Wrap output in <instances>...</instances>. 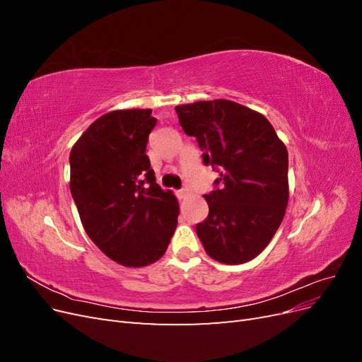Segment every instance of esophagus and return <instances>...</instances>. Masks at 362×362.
<instances>
[{
  "instance_id": "obj_1",
  "label": "esophagus",
  "mask_w": 362,
  "mask_h": 362,
  "mask_svg": "<svg viewBox=\"0 0 362 362\" xmlns=\"http://www.w3.org/2000/svg\"><path fill=\"white\" fill-rule=\"evenodd\" d=\"M177 196H178L180 199H185V198H187V196H189V190H187V189L178 190V192H177Z\"/></svg>"
}]
</instances>
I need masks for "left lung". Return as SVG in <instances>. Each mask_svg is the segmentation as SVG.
Masks as SVG:
<instances>
[{
    "label": "left lung",
    "mask_w": 362,
    "mask_h": 362,
    "mask_svg": "<svg viewBox=\"0 0 362 362\" xmlns=\"http://www.w3.org/2000/svg\"><path fill=\"white\" fill-rule=\"evenodd\" d=\"M205 164L221 172V189L204 198L208 217L196 234L213 259L243 264L270 243L288 205V152L261 113L228 100L175 107Z\"/></svg>",
    "instance_id": "left-lung-1"
}]
</instances>
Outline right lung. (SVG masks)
<instances>
[{
  "instance_id": "obj_1",
  "label": "right lung",
  "mask_w": 362,
  "mask_h": 362,
  "mask_svg": "<svg viewBox=\"0 0 362 362\" xmlns=\"http://www.w3.org/2000/svg\"><path fill=\"white\" fill-rule=\"evenodd\" d=\"M151 108L98 117L72 146L69 187L84 231L125 267H145L166 252L180 205L156 182L146 152Z\"/></svg>"
}]
</instances>
